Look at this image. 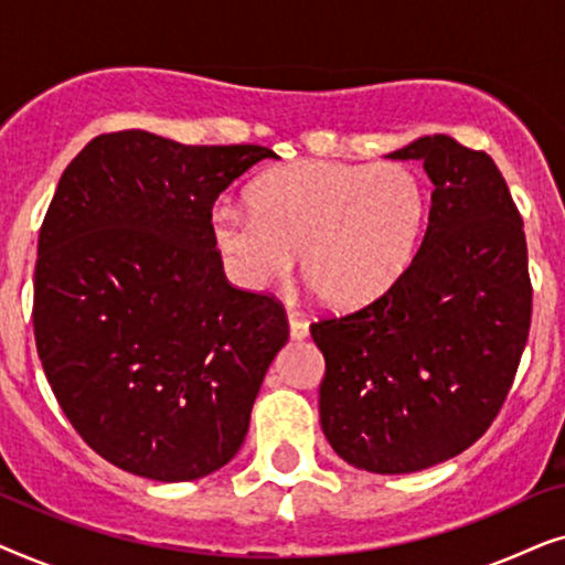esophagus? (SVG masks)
Here are the masks:
<instances>
[{
	"label": "esophagus",
	"instance_id": "1",
	"mask_svg": "<svg viewBox=\"0 0 565 565\" xmlns=\"http://www.w3.org/2000/svg\"><path fill=\"white\" fill-rule=\"evenodd\" d=\"M288 323H290V337L292 339H306L308 337V321L300 319L296 311L288 313Z\"/></svg>",
	"mask_w": 565,
	"mask_h": 565
}]
</instances>
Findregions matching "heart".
I'll return each instance as SVG.
<instances>
[{
  "label": "heart",
  "mask_w": 565,
  "mask_h": 565,
  "mask_svg": "<svg viewBox=\"0 0 565 565\" xmlns=\"http://www.w3.org/2000/svg\"><path fill=\"white\" fill-rule=\"evenodd\" d=\"M252 213L215 205L211 234L242 288H267L300 259L316 300L350 308L381 296L412 262L429 213L427 184L408 164L296 161L262 174Z\"/></svg>",
  "instance_id": "heart-1"
}]
</instances>
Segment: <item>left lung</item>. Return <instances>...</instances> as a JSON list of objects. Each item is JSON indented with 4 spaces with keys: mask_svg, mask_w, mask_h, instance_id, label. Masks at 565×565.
Returning <instances> with one entry per match:
<instances>
[{
    "mask_svg": "<svg viewBox=\"0 0 565 565\" xmlns=\"http://www.w3.org/2000/svg\"><path fill=\"white\" fill-rule=\"evenodd\" d=\"M419 159L435 184L419 252L383 296L311 323L327 360L321 429L370 473H416L468 450L497 419L527 344V242L499 167L450 136Z\"/></svg>",
    "mask_w": 565,
    "mask_h": 565,
    "instance_id": "1",
    "label": "left lung"
}]
</instances>
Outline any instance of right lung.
I'll return each mask as SVG.
<instances>
[{"label":"right lung","mask_w":565,"mask_h":565,"mask_svg":"<svg viewBox=\"0 0 565 565\" xmlns=\"http://www.w3.org/2000/svg\"><path fill=\"white\" fill-rule=\"evenodd\" d=\"M262 159L275 151L118 130L61 174L38 236V358L79 437L128 473L226 466L288 342L280 300L234 288L211 234L215 200Z\"/></svg>","instance_id":"right-lung-1"}]
</instances>
